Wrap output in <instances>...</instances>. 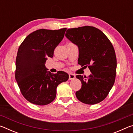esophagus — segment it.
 I'll return each instance as SVG.
<instances>
[{"label":"esophagus","instance_id":"obj_1","mask_svg":"<svg viewBox=\"0 0 133 133\" xmlns=\"http://www.w3.org/2000/svg\"><path fill=\"white\" fill-rule=\"evenodd\" d=\"M75 78V75L73 74H69V80H73Z\"/></svg>","mask_w":133,"mask_h":133}]
</instances>
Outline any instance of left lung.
I'll return each mask as SVG.
<instances>
[{"label":"left lung","mask_w":133,"mask_h":133,"mask_svg":"<svg viewBox=\"0 0 133 133\" xmlns=\"http://www.w3.org/2000/svg\"><path fill=\"white\" fill-rule=\"evenodd\" d=\"M66 37L78 48V63L91 72L89 77L76 76L82 88L76 97L87 104H95L107 96L115 82L117 60L113 46L102 31L93 26L69 29Z\"/></svg>","instance_id":"8db88e82"}]
</instances>
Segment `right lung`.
Listing matches in <instances>:
<instances>
[{
	"instance_id": "1",
	"label": "right lung",
	"mask_w": 133,
	"mask_h": 133,
	"mask_svg": "<svg viewBox=\"0 0 133 133\" xmlns=\"http://www.w3.org/2000/svg\"><path fill=\"white\" fill-rule=\"evenodd\" d=\"M66 29L36 30L19 46L15 78L22 95L31 103L44 105L52 102L58 85L69 79L66 72L52 74L45 66L48 58L53 57L54 50L63 39Z\"/></svg>"
}]
</instances>
